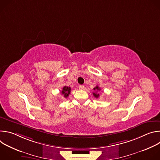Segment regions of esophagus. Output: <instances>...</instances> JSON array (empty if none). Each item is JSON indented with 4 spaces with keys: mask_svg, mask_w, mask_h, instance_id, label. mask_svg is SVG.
<instances>
[{
    "mask_svg": "<svg viewBox=\"0 0 160 160\" xmlns=\"http://www.w3.org/2000/svg\"><path fill=\"white\" fill-rule=\"evenodd\" d=\"M78 88L80 90H83L85 88V86L84 85H80L78 86Z\"/></svg>",
    "mask_w": 160,
    "mask_h": 160,
    "instance_id": "1",
    "label": "esophagus"
}]
</instances>
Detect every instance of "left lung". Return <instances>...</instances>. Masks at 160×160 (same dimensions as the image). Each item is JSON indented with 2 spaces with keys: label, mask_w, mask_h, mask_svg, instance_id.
Masks as SVG:
<instances>
[{
  "label": "left lung",
  "mask_w": 160,
  "mask_h": 160,
  "mask_svg": "<svg viewBox=\"0 0 160 160\" xmlns=\"http://www.w3.org/2000/svg\"><path fill=\"white\" fill-rule=\"evenodd\" d=\"M94 90H97V91H99V90H101V88H100L98 86H96V87H94ZM93 95H94V96L95 98H98L99 96V93H97V92H93Z\"/></svg>",
  "instance_id": "obj_1"
}]
</instances>
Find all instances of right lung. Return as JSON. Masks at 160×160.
Listing matches in <instances>:
<instances>
[{
    "instance_id": "add662e5",
    "label": "right lung",
    "mask_w": 160,
    "mask_h": 160,
    "mask_svg": "<svg viewBox=\"0 0 160 160\" xmlns=\"http://www.w3.org/2000/svg\"><path fill=\"white\" fill-rule=\"evenodd\" d=\"M70 92H71V87L64 86L62 88V90L61 92L65 98H67L68 96H69V94H70Z\"/></svg>"
}]
</instances>
